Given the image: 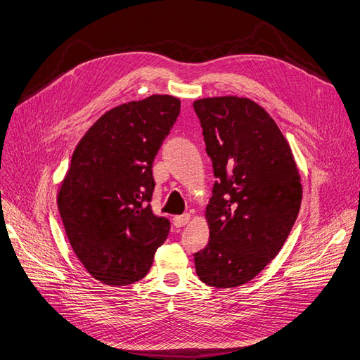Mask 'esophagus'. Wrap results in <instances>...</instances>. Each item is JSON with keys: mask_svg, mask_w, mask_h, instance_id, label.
I'll list each match as a JSON object with an SVG mask.
<instances>
[{"mask_svg": "<svg viewBox=\"0 0 360 360\" xmlns=\"http://www.w3.org/2000/svg\"><path fill=\"white\" fill-rule=\"evenodd\" d=\"M190 221H191L190 214H184V215L173 218V224H175V227H184V225H187Z\"/></svg>", "mask_w": 360, "mask_h": 360, "instance_id": "obj_1", "label": "esophagus"}]
</instances>
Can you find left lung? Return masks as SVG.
I'll use <instances>...</instances> for the list:
<instances>
[{"instance_id":"1","label":"left lung","mask_w":360,"mask_h":360,"mask_svg":"<svg viewBox=\"0 0 360 360\" xmlns=\"http://www.w3.org/2000/svg\"><path fill=\"white\" fill-rule=\"evenodd\" d=\"M217 182L206 207L209 243L194 255L200 281L236 288L252 281L285 245L302 185L294 154L262 106L248 98L194 101Z\"/></svg>"}]
</instances>
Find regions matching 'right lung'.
Listing matches in <instances>:
<instances>
[{"instance_id": "right-lung-1", "label": "right lung", "mask_w": 360, "mask_h": 360, "mask_svg": "<svg viewBox=\"0 0 360 360\" xmlns=\"http://www.w3.org/2000/svg\"><path fill=\"white\" fill-rule=\"evenodd\" d=\"M181 101L151 95L101 115L72 153L58 207L72 250L96 281L126 286L150 271L170 222L153 214V162Z\"/></svg>"}]
</instances>
